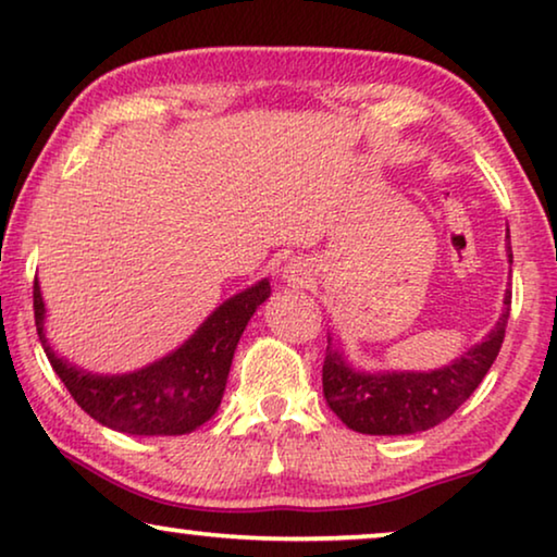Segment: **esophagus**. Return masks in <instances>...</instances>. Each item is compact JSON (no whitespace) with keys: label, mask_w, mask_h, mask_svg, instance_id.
Segmentation results:
<instances>
[{"label":"esophagus","mask_w":557,"mask_h":557,"mask_svg":"<svg viewBox=\"0 0 557 557\" xmlns=\"http://www.w3.org/2000/svg\"><path fill=\"white\" fill-rule=\"evenodd\" d=\"M284 276L288 278V284H309L311 278V271L307 269V263H288L284 269Z\"/></svg>","instance_id":"1"}]
</instances>
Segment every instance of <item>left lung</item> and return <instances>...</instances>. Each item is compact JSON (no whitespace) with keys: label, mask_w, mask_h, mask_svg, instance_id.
Returning a JSON list of instances; mask_svg holds the SVG:
<instances>
[{"label":"left lung","mask_w":557,"mask_h":557,"mask_svg":"<svg viewBox=\"0 0 557 557\" xmlns=\"http://www.w3.org/2000/svg\"><path fill=\"white\" fill-rule=\"evenodd\" d=\"M512 261V250H509ZM509 304L482 345H474L454 364L433 372H387V375H364L349 370L339 352L326 347L322 364V387L330 408L357 433L370 436H403V433L425 431L446 421L459 410L463 400L476 391L492 362L497 360L505 342ZM332 345V339H330Z\"/></svg>","instance_id":"obj_1"}]
</instances>
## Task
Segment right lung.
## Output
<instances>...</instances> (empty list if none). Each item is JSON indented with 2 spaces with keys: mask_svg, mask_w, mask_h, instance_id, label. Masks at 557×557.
<instances>
[{
  "mask_svg": "<svg viewBox=\"0 0 557 557\" xmlns=\"http://www.w3.org/2000/svg\"><path fill=\"white\" fill-rule=\"evenodd\" d=\"M269 294V281H258L212 311L177 352L116 377L90 375L55 357L42 334L45 304L37 278L33 307L37 337L52 370L90 418L132 436H182L215 416L240 334Z\"/></svg>",
  "mask_w": 557,
  "mask_h": 557,
  "instance_id": "add662e5",
  "label": "right lung"
}]
</instances>
